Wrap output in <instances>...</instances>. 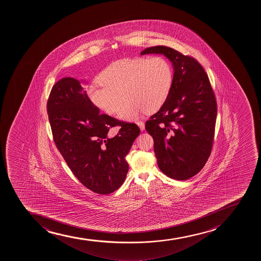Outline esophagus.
Wrapping results in <instances>:
<instances>
[{
	"instance_id": "obj_1",
	"label": "esophagus",
	"mask_w": 261,
	"mask_h": 261,
	"mask_svg": "<svg viewBox=\"0 0 261 261\" xmlns=\"http://www.w3.org/2000/svg\"><path fill=\"white\" fill-rule=\"evenodd\" d=\"M136 123H137L138 126H139V127H140L141 131L145 130V123H144L143 121H137Z\"/></svg>"
}]
</instances>
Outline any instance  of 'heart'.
<instances>
[{
    "mask_svg": "<svg viewBox=\"0 0 261 261\" xmlns=\"http://www.w3.org/2000/svg\"><path fill=\"white\" fill-rule=\"evenodd\" d=\"M172 67L160 56L119 60L100 73L101 83L87 88L92 105L105 113L115 114L122 101L119 116L134 120L144 110L153 112L163 106L172 88Z\"/></svg>",
    "mask_w": 261,
    "mask_h": 261,
    "instance_id": "heart-1",
    "label": "heart"
}]
</instances>
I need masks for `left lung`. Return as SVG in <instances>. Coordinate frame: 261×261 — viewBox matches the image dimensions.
I'll use <instances>...</instances> for the list:
<instances>
[{"label": "left lung", "mask_w": 261, "mask_h": 261, "mask_svg": "<svg viewBox=\"0 0 261 261\" xmlns=\"http://www.w3.org/2000/svg\"><path fill=\"white\" fill-rule=\"evenodd\" d=\"M164 55L172 63L173 85L160 110L145 122L154 140L162 172L188 180L203 169L213 147L217 102L209 79L196 60L166 46L145 48L140 55Z\"/></svg>", "instance_id": "1"}]
</instances>
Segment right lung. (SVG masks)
Instances as JSON below:
<instances>
[{
	"instance_id": "add662e5",
	"label": "right lung",
	"mask_w": 261,
	"mask_h": 261,
	"mask_svg": "<svg viewBox=\"0 0 261 261\" xmlns=\"http://www.w3.org/2000/svg\"><path fill=\"white\" fill-rule=\"evenodd\" d=\"M81 82L71 77L57 81L47 102L48 120L57 149L73 175L91 191L110 194L126 179V156L140 127L100 114ZM121 128L114 138L108 132Z\"/></svg>"
}]
</instances>
